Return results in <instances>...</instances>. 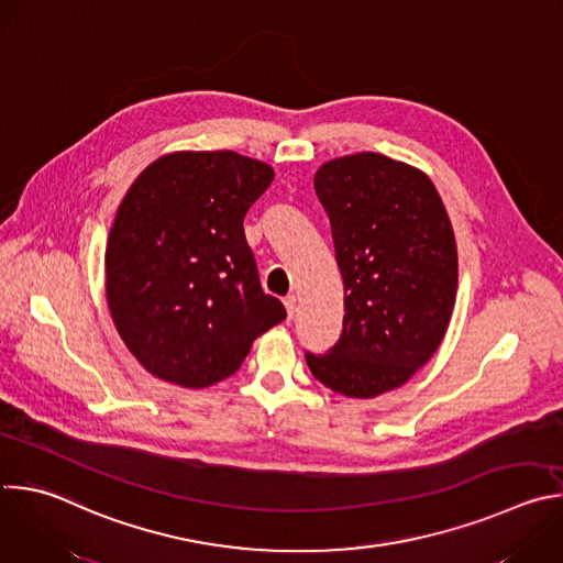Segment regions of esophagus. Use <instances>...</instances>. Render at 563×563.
Here are the masks:
<instances>
[{
	"label": "esophagus",
	"mask_w": 563,
	"mask_h": 563,
	"mask_svg": "<svg viewBox=\"0 0 563 563\" xmlns=\"http://www.w3.org/2000/svg\"><path fill=\"white\" fill-rule=\"evenodd\" d=\"M296 296L294 294H289L287 298H285V309H287V316H289V320L294 318V313H296Z\"/></svg>",
	"instance_id": "esophagus-1"
}]
</instances>
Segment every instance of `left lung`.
<instances>
[{"instance_id": "1", "label": "left lung", "mask_w": 563, "mask_h": 563, "mask_svg": "<svg viewBox=\"0 0 563 563\" xmlns=\"http://www.w3.org/2000/svg\"><path fill=\"white\" fill-rule=\"evenodd\" d=\"M344 283V318L313 378L346 398L402 387L440 346L457 291V250L431 178L378 152L324 163L313 176Z\"/></svg>"}]
</instances>
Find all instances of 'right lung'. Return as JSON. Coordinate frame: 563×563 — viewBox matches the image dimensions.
<instances>
[{
    "instance_id": "obj_1",
    "label": "right lung",
    "mask_w": 563,
    "mask_h": 563,
    "mask_svg": "<svg viewBox=\"0 0 563 563\" xmlns=\"http://www.w3.org/2000/svg\"><path fill=\"white\" fill-rule=\"evenodd\" d=\"M274 169L230 150L156 158L119 206L106 247L114 327L152 376L203 389L287 318L263 291L243 219Z\"/></svg>"
}]
</instances>
